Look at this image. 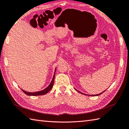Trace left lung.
Instances as JSON below:
<instances>
[{
	"label": "left lung",
	"instance_id": "1",
	"mask_svg": "<svg viewBox=\"0 0 129 129\" xmlns=\"http://www.w3.org/2000/svg\"><path fill=\"white\" fill-rule=\"evenodd\" d=\"M76 90H77V89H76ZM77 90V91H78V92H79V93H81V94H84V93H82V92H79V90ZM105 91H104V92H105ZM103 92L102 93H103V92ZM102 93H100V94H96V95H93V96H96V95H100V94H101Z\"/></svg>",
	"mask_w": 129,
	"mask_h": 129
}]
</instances>
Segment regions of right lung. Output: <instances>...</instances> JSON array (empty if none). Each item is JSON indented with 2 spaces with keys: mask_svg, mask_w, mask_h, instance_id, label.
<instances>
[{
  "mask_svg": "<svg viewBox=\"0 0 129 129\" xmlns=\"http://www.w3.org/2000/svg\"><path fill=\"white\" fill-rule=\"evenodd\" d=\"M54 79H55V73L54 75V77H53V78L52 79V81L51 82V83L49 84V86H48L47 88H45V89L41 90V91H39V92H28L25 91V90L22 89V90L23 92L25 94L28 95H44L46 94L47 93L49 92L50 90L52 89V88L53 87V85H54Z\"/></svg>",
  "mask_w": 129,
  "mask_h": 129,
  "instance_id": "obj_1",
  "label": "right lung"
}]
</instances>
